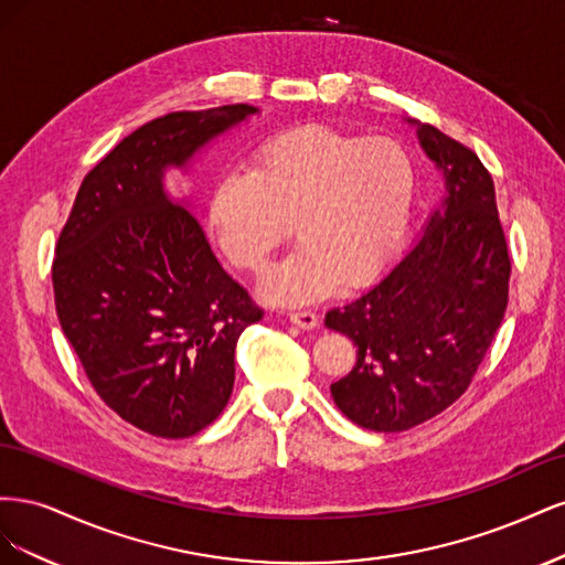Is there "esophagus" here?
<instances>
[{
    "mask_svg": "<svg viewBox=\"0 0 565 565\" xmlns=\"http://www.w3.org/2000/svg\"><path fill=\"white\" fill-rule=\"evenodd\" d=\"M289 322L297 324L301 330H313L318 324V316L313 311H292L289 313Z\"/></svg>",
    "mask_w": 565,
    "mask_h": 565,
    "instance_id": "esophagus-1",
    "label": "esophagus"
}]
</instances>
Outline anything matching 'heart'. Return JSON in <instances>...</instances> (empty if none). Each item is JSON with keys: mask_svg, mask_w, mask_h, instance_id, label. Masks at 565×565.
<instances>
[{"mask_svg": "<svg viewBox=\"0 0 565 565\" xmlns=\"http://www.w3.org/2000/svg\"><path fill=\"white\" fill-rule=\"evenodd\" d=\"M417 169L393 139L332 125L268 136L247 174L214 185L210 221L233 266L266 270L289 235L299 247L270 270L264 295L276 303L328 297L377 280L396 259L413 216Z\"/></svg>", "mask_w": 565, "mask_h": 565, "instance_id": "b5f03b06", "label": "heart"}]
</instances>
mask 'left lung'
Listing matches in <instances>:
<instances>
[{"mask_svg":"<svg viewBox=\"0 0 565 565\" xmlns=\"http://www.w3.org/2000/svg\"><path fill=\"white\" fill-rule=\"evenodd\" d=\"M417 134L446 177V200L377 285L324 316V328L358 347L332 398L380 434L413 429L469 388L509 301L511 259L490 172L440 129L419 125Z\"/></svg>","mask_w":565,"mask_h":565,"instance_id":"left-lung-1","label":"left lung"}]
</instances>
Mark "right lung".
Returning <instances> with one entry per match:
<instances>
[{
    "label": "right lung",
    "instance_id": "add662e5",
    "mask_svg": "<svg viewBox=\"0 0 565 565\" xmlns=\"http://www.w3.org/2000/svg\"><path fill=\"white\" fill-rule=\"evenodd\" d=\"M254 113L179 110L131 131L84 177L58 235L63 334L100 401L150 436H195L224 413L237 339L264 318L198 218L162 191L167 167Z\"/></svg>",
    "mask_w": 565,
    "mask_h": 565
}]
</instances>
